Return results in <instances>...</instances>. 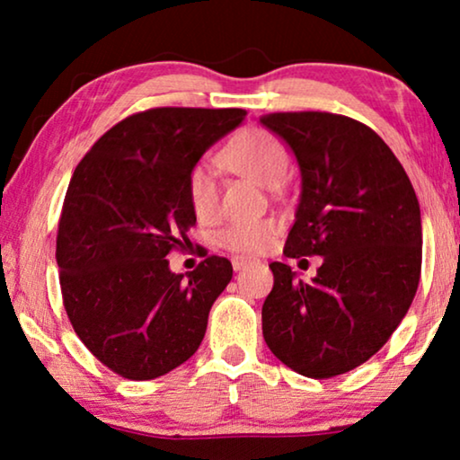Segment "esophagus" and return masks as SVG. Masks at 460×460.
Instances as JSON below:
<instances>
[{
	"mask_svg": "<svg viewBox=\"0 0 460 460\" xmlns=\"http://www.w3.org/2000/svg\"><path fill=\"white\" fill-rule=\"evenodd\" d=\"M247 263H251L249 257H232V268H234L236 272H238V270H243L244 266H247Z\"/></svg>",
	"mask_w": 460,
	"mask_h": 460,
	"instance_id": "obj_1",
	"label": "esophagus"
}]
</instances>
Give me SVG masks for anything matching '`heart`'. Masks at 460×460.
<instances>
[{
    "label": "heart",
    "mask_w": 460,
    "mask_h": 460,
    "mask_svg": "<svg viewBox=\"0 0 460 460\" xmlns=\"http://www.w3.org/2000/svg\"><path fill=\"white\" fill-rule=\"evenodd\" d=\"M232 172L260 186H276L288 169V153L279 137L266 129L241 131L222 153ZM188 200L199 219H213L219 205V175L211 161H200L190 169L186 181ZM276 232L272 219H247L228 224L217 232L216 243L234 253H260L268 249Z\"/></svg>",
    "instance_id": "1"
}]
</instances>
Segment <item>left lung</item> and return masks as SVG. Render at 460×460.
<instances>
[{
  "label": "left lung",
  "instance_id": "8db88e82",
  "mask_svg": "<svg viewBox=\"0 0 460 460\" xmlns=\"http://www.w3.org/2000/svg\"><path fill=\"white\" fill-rule=\"evenodd\" d=\"M261 125L301 173L285 255L323 257L310 282L270 263L263 339L295 373L329 379L375 356L406 316L423 255L419 200L392 148L360 121L310 111L272 112Z\"/></svg>",
  "mask_w": 460,
  "mask_h": 460
}]
</instances>
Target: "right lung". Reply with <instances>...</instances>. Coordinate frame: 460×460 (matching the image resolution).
I'll return each mask as SVG.
<instances>
[{"instance_id":"obj_1","label":"right lung","mask_w":460,"mask_h":460,"mask_svg":"<svg viewBox=\"0 0 460 460\" xmlns=\"http://www.w3.org/2000/svg\"><path fill=\"white\" fill-rule=\"evenodd\" d=\"M243 109H150L106 131L75 169L56 238L75 332L112 373L150 381L199 349L209 310L232 279L211 255L173 274L167 253L197 224L186 181Z\"/></svg>"}]
</instances>
